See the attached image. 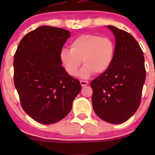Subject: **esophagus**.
I'll return each instance as SVG.
<instances>
[{
    "instance_id": "34e87169",
    "label": "esophagus",
    "mask_w": 155,
    "mask_h": 155,
    "mask_svg": "<svg viewBox=\"0 0 155 155\" xmlns=\"http://www.w3.org/2000/svg\"><path fill=\"white\" fill-rule=\"evenodd\" d=\"M88 83H89V82L87 81V80H80V84H81L82 87H84V86L87 85Z\"/></svg>"
}]
</instances>
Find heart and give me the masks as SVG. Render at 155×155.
<instances>
[{"label": "heart", "instance_id": "heart-1", "mask_svg": "<svg viewBox=\"0 0 155 155\" xmlns=\"http://www.w3.org/2000/svg\"><path fill=\"white\" fill-rule=\"evenodd\" d=\"M70 47V50L64 48L61 51V64L68 75L75 76L82 60L84 66L79 72L82 78L107 71L115 54V45L110 38L93 34L82 35L75 38Z\"/></svg>", "mask_w": 155, "mask_h": 155}]
</instances>
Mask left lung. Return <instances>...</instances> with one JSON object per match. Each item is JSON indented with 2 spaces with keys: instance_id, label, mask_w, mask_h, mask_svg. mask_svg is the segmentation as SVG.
Instances as JSON below:
<instances>
[{
  "instance_id": "8db88e82",
  "label": "left lung",
  "mask_w": 155,
  "mask_h": 155,
  "mask_svg": "<svg viewBox=\"0 0 155 155\" xmlns=\"http://www.w3.org/2000/svg\"><path fill=\"white\" fill-rule=\"evenodd\" d=\"M116 37L115 54L107 71L91 82L94 111L110 124L126 121L141 101L146 78L143 51L130 34L108 25Z\"/></svg>"
}]
</instances>
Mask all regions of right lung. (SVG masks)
I'll list each match as a JSON object with an SVG mask.
<instances>
[{"label": "right lung", "instance_id": "add662e5", "mask_svg": "<svg viewBox=\"0 0 155 155\" xmlns=\"http://www.w3.org/2000/svg\"><path fill=\"white\" fill-rule=\"evenodd\" d=\"M69 31L41 26L21 40L14 55V84L22 109L36 121L54 124L72 109L82 90L61 65L60 53Z\"/></svg>", "mask_w": 155, "mask_h": 155}]
</instances>
